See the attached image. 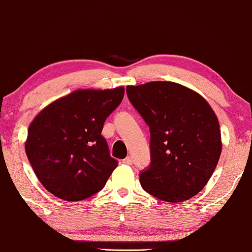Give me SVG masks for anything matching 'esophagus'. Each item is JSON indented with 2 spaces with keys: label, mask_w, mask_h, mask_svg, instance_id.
<instances>
[{
  "label": "esophagus",
  "mask_w": 252,
  "mask_h": 252,
  "mask_svg": "<svg viewBox=\"0 0 252 252\" xmlns=\"http://www.w3.org/2000/svg\"><path fill=\"white\" fill-rule=\"evenodd\" d=\"M123 163L126 164V165H130V164H132V157L127 156V157L125 158V159L123 160Z\"/></svg>",
  "instance_id": "obj_1"
}]
</instances>
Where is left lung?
Masks as SVG:
<instances>
[{
    "mask_svg": "<svg viewBox=\"0 0 252 252\" xmlns=\"http://www.w3.org/2000/svg\"><path fill=\"white\" fill-rule=\"evenodd\" d=\"M127 96L150 129L151 163L142 188L158 199L187 201L211 178L221 154V134L206 99L177 82L127 86Z\"/></svg>",
    "mask_w": 252,
    "mask_h": 252,
    "instance_id": "obj_1",
    "label": "left lung"
}]
</instances>
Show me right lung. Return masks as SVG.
I'll return each instance as SVG.
<instances>
[{
  "instance_id": "right-lung-1",
  "label": "right lung",
  "mask_w": 252,
  "mask_h": 252,
  "mask_svg": "<svg viewBox=\"0 0 252 252\" xmlns=\"http://www.w3.org/2000/svg\"><path fill=\"white\" fill-rule=\"evenodd\" d=\"M125 88L77 89L51 102L30 124L25 151L48 191L74 202L97 194L118 161L101 135Z\"/></svg>"
}]
</instances>
